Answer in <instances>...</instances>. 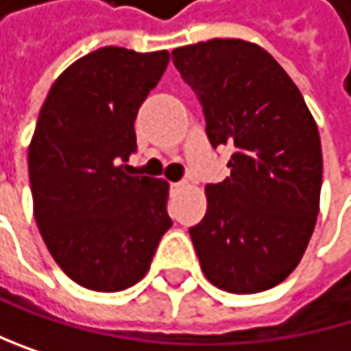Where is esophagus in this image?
<instances>
[{
    "mask_svg": "<svg viewBox=\"0 0 351 351\" xmlns=\"http://www.w3.org/2000/svg\"><path fill=\"white\" fill-rule=\"evenodd\" d=\"M171 186H173V188H180V186H184V182H173Z\"/></svg>",
    "mask_w": 351,
    "mask_h": 351,
    "instance_id": "obj_1",
    "label": "esophagus"
}]
</instances>
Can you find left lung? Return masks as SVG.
Returning <instances> with one entry per match:
<instances>
[{"label":"left lung","mask_w":351,"mask_h":351,"mask_svg":"<svg viewBox=\"0 0 351 351\" xmlns=\"http://www.w3.org/2000/svg\"><path fill=\"white\" fill-rule=\"evenodd\" d=\"M197 94L213 148L230 146V176L207 184V213L190 239L209 282L259 293L300 264L316 226L322 150L302 92L255 43L211 39L171 51Z\"/></svg>","instance_id":"obj_1"}]
</instances>
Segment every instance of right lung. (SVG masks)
<instances>
[{
    "label": "right lung",
    "instance_id": "obj_1",
    "mask_svg": "<svg viewBox=\"0 0 351 351\" xmlns=\"http://www.w3.org/2000/svg\"><path fill=\"white\" fill-rule=\"evenodd\" d=\"M169 51L100 47L51 85L29 146L35 221L62 272L114 293L150 268L171 228L165 180L130 176L136 114L159 83Z\"/></svg>",
    "mask_w": 351,
    "mask_h": 351
}]
</instances>
